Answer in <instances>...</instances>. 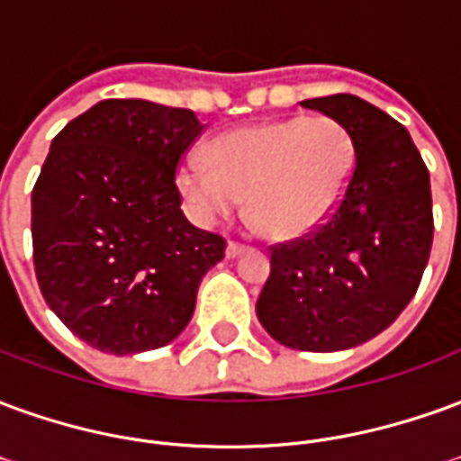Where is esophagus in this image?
Returning <instances> with one entry per match:
<instances>
[{
  "label": "esophagus",
  "mask_w": 461,
  "mask_h": 461,
  "mask_svg": "<svg viewBox=\"0 0 461 461\" xmlns=\"http://www.w3.org/2000/svg\"><path fill=\"white\" fill-rule=\"evenodd\" d=\"M244 251H247V247H244V244L230 241V244H227V259H237V257H241Z\"/></svg>",
  "instance_id": "1"
}]
</instances>
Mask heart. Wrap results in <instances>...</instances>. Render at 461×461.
<instances>
[{"label": "heart", "mask_w": 461, "mask_h": 461, "mask_svg": "<svg viewBox=\"0 0 461 461\" xmlns=\"http://www.w3.org/2000/svg\"><path fill=\"white\" fill-rule=\"evenodd\" d=\"M353 170L346 128L326 115H299L224 132L207 145V158L182 160L175 182L200 224L240 210L249 194L264 234L299 240L336 212Z\"/></svg>", "instance_id": "1"}]
</instances>
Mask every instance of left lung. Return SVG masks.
I'll list each match as a JSON object with an SVG mask.
<instances>
[{
	"instance_id": "left-lung-1",
	"label": "left lung",
	"mask_w": 461,
	"mask_h": 461,
	"mask_svg": "<svg viewBox=\"0 0 461 461\" xmlns=\"http://www.w3.org/2000/svg\"><path fill=\"white\" fill-rule=\"evenodd\" d=\"M301 105L346 128L356 170L319 231L274 247L257 316L281 346L336 353L375 339L415 296L432 247L429 172L410 132L363 98Z\"/></svg>"
}]
</instances>
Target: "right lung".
Returning a JSON list of instances; mask_svg holds the SVG:
<instances>
[{
  "label": "right lung",
  "mask_w": 461,
  "mask_h": 461,
  "mask_svg": "<svg viewBox=\"0 0 461 461\" xmlns=\"http://www.w3.org/2000/svg\"><path fill=\"white\" fill-rule=\"evenodd\" d=\"M187 108L108 98L51 142L32 192V241L49 309L88 346L132 356L187 329L220 234L182 214L175 170L202 132Z\"/></svg>",
  "instance_id": "right-lung-1"
}]
</instances>
